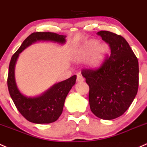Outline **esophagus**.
Instances as JSON below:
<instances>
[{
  "label": "esophagus",
  "mask_w": 147,
  "mask_h": 147,
  "mask_svg": "<svg viewBox=\"0 0 147 147\" xmlns=\"http://www.w3.org/2000/svg\"><path fill=\"white\" fill-rule=\"evenodd\" d=\"M84 78H82V77L80 75H78V76H77V81L78 82H83L84 81Z\"/></svg>",
  "instance_id": "1"
}]
</instances>
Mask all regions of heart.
I'll list each match as a JSON object with an SVG mask.
<instances>
[{
  "label": "heart",
  "instance_id": "b5f03b06",
  "mask_svg": "<svg viewBox=\"0 0 147 147\" xmlns=\"http://www.w3.org/2000/svg\"><path fill=\"white\" fill-rule=\"evenodd\" d=\"M98 42L95 40L89 41L87 44L84 46L82 50L80 51L78 54V59H86L89 57L93 52L95 51V49L98 47ZM109 51V46L106 44H103L98 46L97 49L94 52V53L91 57L89 61V65L93 67H98L103 61H104L105 57Z\"/></svg>",
  "mask_w": 147,
  "mask_h": 147
}]
</instances>
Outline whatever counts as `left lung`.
<instances>
[{"label": "left lung", "instance_id": "obj_1", "mask_svg": "<svg viewBox=\"0 0 147 147\" xmlns=\"http://www.w3.org/2000/svg\"><path fill=\"white\" fill-rule=\"evenodd\" d=\"M97 34L109 44L111 55H106L98 68H84L82 75L89 86L92 112L99 118L112 120L121 116L137 95L138 60L122 36L109 31Z\"/></svg>", "mask_w": 147, "mask_h": 147}]
</instances>
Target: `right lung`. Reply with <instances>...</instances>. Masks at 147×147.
Wrapping results in <instances>:
<instances>
[{"label":"right lung","instance_id":"obj_1","mask_svg":"<svg viewBox=\"0 0 147 147\" xmlns=\"http://www.w3.org/2000/svg\"><path fill=\"white\" fill-rule=\"evenodd\" d=\"M37 41H51L64 44L65 36L53 32H34L23 41L20 47L12 55L9 65L7 87L15 106L23 117L31 123L37 124L56 121L63 112L65 100L75 84L76 75L55 84L41 96L27 97L20 93L15 80V65L19 54L27 46Z\"/></svg>","mask_w":147,"mask_h":147}]
</instances>
